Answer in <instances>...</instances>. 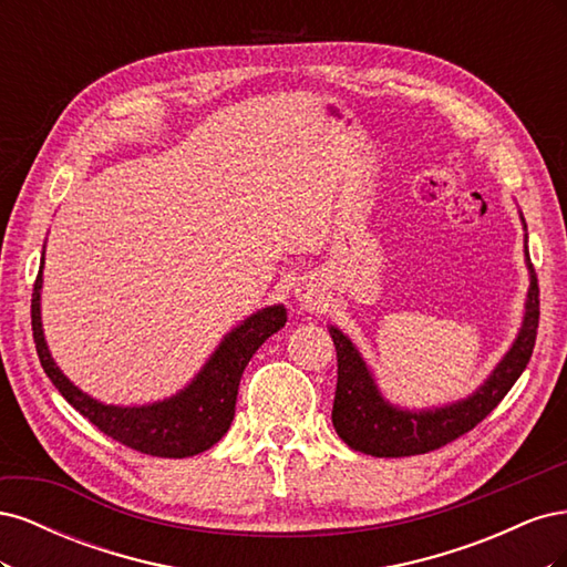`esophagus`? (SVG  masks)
<instances>
[{
	"label": "esophagus",
	"instance_id": "obj_1",
	"mask_svg": "<svg viewBox=\"0 0 567 567\" xmlns=\"http://www.w3.org/2000/svg\"><path fill=\"white\" fill-rule=\"evenodd\" d=\"M296 298H298V302H300L302 307H307V310H315V307L321 305L319 290H317L312 284H307V281H302V284L296 286Z\"/></svg>",
	"mask_w": 567,
	"mask_h": 567
}]
</instances>
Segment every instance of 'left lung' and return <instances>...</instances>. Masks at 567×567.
Returning <instances> with one entry per match:
<instances>
[{
  "mask_svg": "<svg viewBox=\"0 0 567 567\" xmlns=\"http://www.w3.org/2000/svg\"><path fill=\"white\" fill-rule=\"evenodd\" d=\"M525 262L529 269V288L518 338L513 340L511 350L489 373V379L471 398L454 404L421 411L390 404L379 385H375L373 373L367 367L364 357L354 348V342L336 326H329L338 354V383L331 419L340 440L354 452L371 456H414L440 450L463 433L473 431L506 398V392L520 379L532 350H535L539 326V286L527 250Z\"/></svg>",
  "mask_w": 567,
  "mask_h": 567,
  "instance_id": "8db88e82",
  "label": "left lung"
}]
</instances>
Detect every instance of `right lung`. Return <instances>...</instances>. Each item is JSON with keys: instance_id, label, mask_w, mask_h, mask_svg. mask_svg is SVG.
<instances>
[{"instance_id": "obj_1", "label": "right lung", "mask_w": 567, "mask_h": 567, "mask_svg": "<svg viewBox=\"0 0 567 567\" xmlns=\"http://www.w3.org/2000/svg\"><path fill=\"white\" fill-rule=\"evenodd\" d=\"M42 269L44 257L38 271L35 290H32V338H35L38 357L44 373L59 388V392L73 404L84 419H90L101 433H106L115 442L125 444L151 456L184 458L210 450L215 442L225 437L234 421L238 383H241L244 369L250 357L262 342L284 329L286 307L271 305L265 310L250 315L225 336L213 357L196 373V379L184 390L161 402L142 406H115L104 404L78 385L65 379L51 357L44 331H42Z\"/></svg>"}]
</instances>
